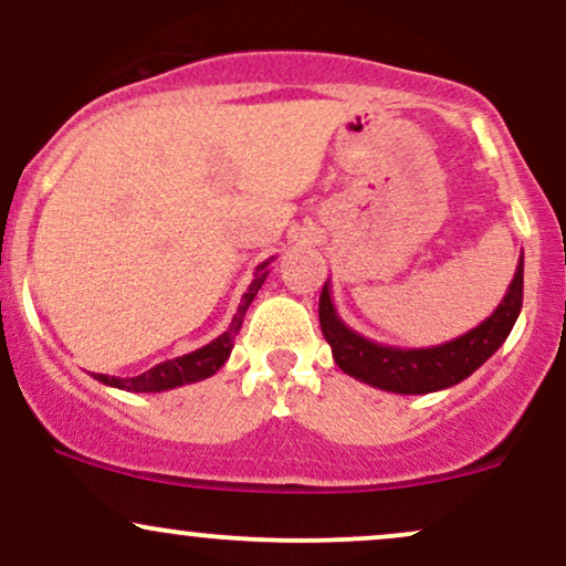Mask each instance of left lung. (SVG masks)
Segmentation results:
<instances>
[{
  "instance_id": "1",
  "label": "left lung",
  "mask_w": 566,
  "mask_h": 566,
  "mask_svg": "<svg viewBox=\"0 0 566 566\" xmlns=\"http://www.w3.org/2000/svg\"><path fill=\"white\" fill-rule=\"evenodd\" d=\"M522 294L524 256H520L514 281H511L506 296L497 304L493 315L484 317L476 328L467 331L453 342L421 349L387 347V344L370 342V338L352 331L338 317L328 281L323 285L317 312H321L325 342L331 344L334 360L344 374L368 384V387L395 391V395H429V391L455 387L495 355L497 347L509 338L516 317H520Z\"/></svg>"
}]
</instances>
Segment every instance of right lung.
<instances>
[{"label":"right lung","mask_w":566,"mask_h":566,"mask_svg":"<svg viewBox=\"0 0 566 566\" xmlns=\"http://www.w3.org/2000/svg\"><path fill=\"white\" fill-rule=\"evenodd\" d=\"M270 262L272 259L259 264L254 272V281H251L249 291H245L241 298V307H238L235 315H232V323L228 325V331H224L222 336H217L214 342H209L201 349L190 352V355H182V357H175V360L153 365L150 370H145V374H139V376L116 378V376L95 374L97 381L105 384V387L124 389V391H166V389H177V387H185V384H196V381H203V378L214 376L217 370L224 365V360L230 357L232 347H235V336L243 325L245 310H249V304L254 302V296L259 294V289H262V283L268 281Z\"/></svg>","instance_id":"right-lung-1"}]
</instances>
